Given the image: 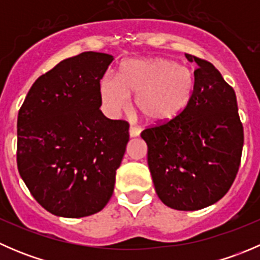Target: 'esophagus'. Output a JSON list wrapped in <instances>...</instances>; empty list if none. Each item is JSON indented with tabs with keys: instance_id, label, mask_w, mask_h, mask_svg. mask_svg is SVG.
Returning a JSON list of instances; mask_svg holds the SVG:
<instances>
[{
	"instance_id": "1",
	"label": "esophagus",
	"mask_w": 260,
	"mask_h": 260,
	"mask_svg": "<svg viewBox=\"0 0 260 260\" xmlns=\"http://www.w3.org/2000/svg\"><path fill=\"white\" fill-rule=\"evenodd\" d=\"M141 131H142V128H141L140 125L131 124V128H129V135H131V137H137V136H140Z\"/></svg>"
}]
</instances>
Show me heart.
<instances>
[{
	"instance_id": "heart-1",
	"label": "heart",
	"mask_w": 260,
	"mask_h": 260,
	"mask_svg": "<svg viewBox=\"0 0 260 260\" xmlns=\"http://www.w3.org/2000/svg\"><path fill=\"white\" fill-rule=\"evenodd\" d=\"M195 86L190 68L166 57L129 59L118 77L106 74L101 95L106 108L118 113L128 108L136 94V107L147 119L164 122L176 117L187 106Z\"/></svg>"
}]
</instances>
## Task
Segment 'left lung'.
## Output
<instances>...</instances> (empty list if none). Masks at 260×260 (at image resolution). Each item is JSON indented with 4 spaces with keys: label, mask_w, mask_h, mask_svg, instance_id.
Here are the masks:
<instances>
[{
    "label": "left lung",
    "mask_w": 260,
    "mask_h": 260,
    "mask_svg": "<svg viewBox=\"0 0 260 260\" xmlns=\"http://www.w3.org/2000/svg\"><path fill=\"white\" fill-rule=\"evenodd\" d=\"M195 61V86L176 117L148 125L141 133L147 161L162 203L181 211L210 206L224 198L239 171L243 123L235 91L206 60Z\"/></svg>",
    "instance_id": "8db88e82"
}]
</instances>
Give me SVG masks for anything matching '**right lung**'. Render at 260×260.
I'll list each match as a JSON object with an SVG mask.
<instances>
[{
    "label": "right lung",
    "instance_id": "obj_1",
    "mask_svg": "<svg viewBox=\"0 0 260 260\" xmlns=\"http://www.w3.org/2000/svg\"><path fill=\"white\" fill-rule=\"evenodd\" d=\"M113 56L85 51L38 78L17 118V169L45 210L84 217L104 209L129 141V123L102 113Z\"/></svg>",
    "mask_w": 260,
    "mask_h": 260
}]
</instances>
